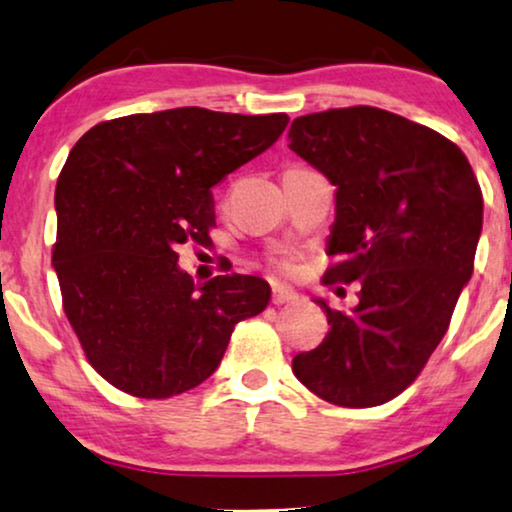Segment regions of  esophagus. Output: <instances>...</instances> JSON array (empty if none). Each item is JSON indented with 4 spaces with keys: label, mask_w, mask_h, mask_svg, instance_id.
<instances>
[{
    "label": "esophagus",
    "mask_w": 512,
    "mask_h": 512,
    "mask_svg": "<svg viewBox=\"0 0 512 512\" xmlns=\"http://www.w3.org/2000/svg\"><path fill=\"white\" fill-rule=\"evenodd\" d=\"M298 293L289 289V286H275L272 289V303L275 305H284V303H296Z\"/></svg>",
    "instance_id": "1"
}]
</instances>
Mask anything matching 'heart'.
Masks as SVG:
<instances>
[{"label": "heart", "instance_id": "obj_1", "mask_svg": "<svg viewBox=\"0 0 512 512\" xmlns=\"http://www.w3.org/2000/svg\"><path fill=\"white\" fill-rule=\"evenodd\" d=\"M277 265H279V270H291V265H289V263H284V261H282V263H277Z\"/></svg>", "mask_w": 512, "mask_h": 512}]
</instances>
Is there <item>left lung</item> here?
<instances>
[{"label": "left lung", "instance_id": "left-lung-1", "mask_svg": "<svg viewBox=\"0 0 512 512\" xmlns=\"http://www.w3.org/2000/svg\"><path fill=\"white\" fill-rule=\"evenodd\" d=\"M289 139L338 188L324 284H361L352 312L317 300L331 328L293 373L328 403L373 408L417 380L447 333L473 275L480 184L457 144L377 107L300 116Z\"/></svg>", "mask_w": 512, "mask_h": 512}]
</instances>
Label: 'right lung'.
I'll use <instances>...</instances> for the list:
<instances>
[{"mask_svg":"<svg viewBox=\"0 0 512 512\" xmlns=\"http://www.w3.org/2000/svg\"><path fill=\"white\" fill-rule=\"evenodd\" d=\"M289 116L181 107L90 128L55 188L53 268L90 366L137 398H170L219 368L237 321L270 300L261 277L195 284L177 249L216 226L212 188L270 149Z\"/></svg>","mask_w":512,"mask_h":512,"instance_id":"add662e5","label":"right lung"}]
</instances>
